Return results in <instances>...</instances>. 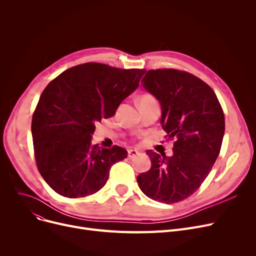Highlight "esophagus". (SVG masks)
I'll return each instance as SVG.
<instances>
[{
    "instance_id": "34e87169",
    "label": "esophagus",
    "mask_w": 256,
    "mask_h": 256,
    "mask_svg": "<svg viewBox=\"0 0 256 256\" xmlns=\"http://www.w3.org/2000/svg\"><path fill=\"white\" fill-rule=\"evenodd\" d=\"M137 154H138V152L135 150H130L128 152V158H132L134 156H136Z\"/></svg>"
}]
</instances>
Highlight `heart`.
<instances>
[{
    "label": "heart",
    "instance_id": "1",
    "mask_svg": "<svg viewBox=\"0 0 256 256\" xmlns=\"http://www.w3.org/2000/svg\"><path fill=\"white\" fill-rule=\"evenodd\" d=\"M156 102L154 98L152 96V94L150 93H145V94H142V96L139 98L138 100V104H150V102Z\"/></svg>",
    "mask_w": 256,
    "mask_h": 256
}]
</instances>
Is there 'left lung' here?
I'll return each mask as SVG.
<instances>
[{
    "label": "left lung",
    "instance_id": "left-lung-1",
    "mask_svg": "<svg viewBox=\"0 0 256 256\" xmlns=\"http://www.w3.org/2000/svg\"><path fill=\"white\" fill-rule=\"evenodd\" d=\"M142 86L162 106L163 130L174 141L173 156L147 150L152 168L137 178L141 191L158 202L176 204L194 194L220 154L225 118L216 93L184 70H148Z\"/></svg>",
    "mask_w": 256,
    "mask_h": 256
}]
</instances>
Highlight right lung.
Segmentation results:
<instances>
[{
	"label": "right lung",
	"instance_id": "1",
	"mask_svg": "<svg viewBox=\"0 0 256 256\" xmlns=\"http://www.w3.org/2000/svg\"><path fill=\"white\" fill-rule=\"evenodd\" d=\"M145 70L88 62L63 72L46 87L32 117L38 171L56 193L92 195L106 184L111 166L128 156L114 145H92L96 124L110 118L139 86Z\"/></svg>",
	"mask_w": 256,
	"mask_h": 256
}]
</instances>
